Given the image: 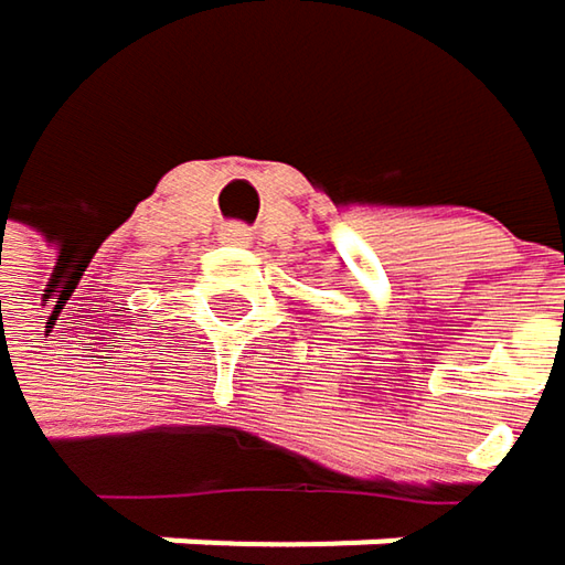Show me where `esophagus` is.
Masks as SVG:
<instances>
[{
  "mask_svg": "<svg viewBox=\"0 0 565 565\" xmlns=\"http://www.w3.org/2000/svg\"><path fill=\"white\" fill-rule=\"evenodd\" d=\"M220 239L230 243V246H249V243H253V233H249V226H243V223H230V226L220 230Z\"/></svg>",
  "mask_w": 565,
  "mask_h": 565,
  "instance_id": "1",
  "label": "esophagus"
}]
</instances>
